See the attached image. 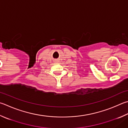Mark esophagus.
Listing matches in <instances>:
<instances>
[{
  "instance_id": "34e87169",
  "label": "esophagus",
  "mask_w": 128,
  "mask_h": 128,
  "mask_svg": "<svg viewBox=\"0 0 128 128\" xmlns=\"http://www.w3.org/2000/svg\"><path fill=\"white\" fill-rule=\"evenodd\" d=\"M56 62H58V61H56Z\"/></svg>"
}]
</instances>
